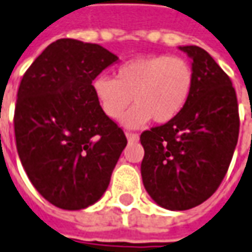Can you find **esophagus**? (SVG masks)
Wrapping results in <instances>:
<instances>
[{
	"label": "esophagus",
	"instance_id": "1",
	"mask_svg": "<svg viewBox=\"0 0 252 252\" xmlns=\"http://www.w3.org/2000/svg\"><path fill=\"white\" fill-rule=\"evenodd\" d=\"M126 139H128V142H138V140H139V136H138L136 133L126 132Z\"/></svg>",
	"mask_w": 252,
	"mask_h": 252
}]
</instances>
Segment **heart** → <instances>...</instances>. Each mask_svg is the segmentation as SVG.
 Instances as JSON below:
<instances>
[{"label": "heart", "mask_w": 252, "mask_h": 252, "mask_svg": "<svg viewBox=\"0 0 252 252\" xmlns=\"http://www.w3.org/2000/svg\"><path fill=\"white\" fill-rule=\"evenodd\" d=\"M194 85V73L184 58L168 55L143 56L126 62L116 71V78L99 76L91 84L97 106L106 117L119 120L129 104L123 124L139 128L153 119L168 123L182 112Z\"/></svg>", "instance_id": "b5f03b06"}]
</instances>
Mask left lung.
I'll return each mask as SVG.
<instances>
[{"label":"left lung","instance_id":"obj_1","mask_svg":"<svg viewBox=\"0 0 252 252\" xmlns=\"http://www.w3.org/2000/svg\"><path fill=\"white\" fill-rule=\"evenodd\" d=\"M194 85L182 112L140 135L143 186L155 203L185 211L204 203L226 175L239 139V107L230 78L203 48L184 45Z\"/></svg>","mask_w":252,"mask_h":252}]
</instances>
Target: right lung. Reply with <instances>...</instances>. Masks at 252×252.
<instances>
[{"label":"right lung","instance_id":"add662e5","mask_svg":"<svg viewBox=\"0 0 252 252\" xmlns=\"http://www.w3.org/2000/svg\"><path fill=\"white\" fill-rule=\"evenodd\" d=\"M119 62L106 48L71 38L48 45L18 91L15 138L22 165L42 197L62 210L95 204L126 146L91 84Z\"/></svg>","mask_w":252,"mask_h":252}]
</instances>
